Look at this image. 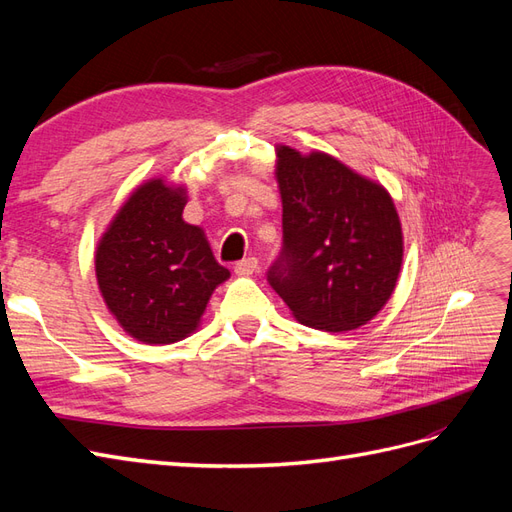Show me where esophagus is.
Segmentation results:
<instances>
[{"instance_id":"34e87169","label":"esophagus","mask_w":512,"mask_h":512,"mask_svg":"<svg viewBox=\"0 0 512 512\" xmlns=\"http://www.w3.org/2000/svg\"><path fill=\"white\" fill-rule=\"evenodd\" d=\"M256 271H258V258H254V256L243 258V260H239L237 265H235V273L237 275H252Z\"/></svg>"}]
</instances>
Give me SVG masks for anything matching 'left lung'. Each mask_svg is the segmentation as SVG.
<instances>
[{"label":"left lung","mask_w":512,"mask_h":512,"mask_svg":"<svg viewBox=\"0 0 512 512\" xmlns=\"http://www.w3.org/2000/svg\"><path fill=\"white\" fill-rule=\"evenodd\" d=\"M284 245L267 280L305 327L342 333L374 318L395 290L404 237L380 183L329 153L277 149Z\"/></svg>","instance_id":"left-lung-1"}]
</instances>
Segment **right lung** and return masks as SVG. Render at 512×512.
I'll list each match as a JSON object with an SVG mask.
<instances>
[{"label":"right lung","instance_id":"obj_1","mask_svg":"<svg viewBox=\"0 0 512 512\" xmlns=\"http://www.w3.org/2000/svg\"><path fill=\"white\" fill-rule=\"evenodd\" d=\"M185 190L151 179L123 203L96 250L106 307L143 344L196 331L213 290L230 277L203 228L183 222Z\"/></svg>","mask_w":512,"mask_h":512}]
</instances>
